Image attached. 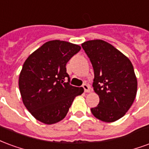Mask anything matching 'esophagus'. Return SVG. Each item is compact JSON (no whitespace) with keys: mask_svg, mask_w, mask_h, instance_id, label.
<instances>
[{"mask_svg":"<svg viewBox=\"0 0 149 149\" xmlns=\"http://www.w3.org/2000/svg\"><path fill=\"white\" fill-rule=\"evenodd\" d=\"M82 87L84 88V90L85 93H88L89 91H90V86L87 84H84L82 85Z\"/></svg>","mask_w":149,"mask_h":149,"instance_id":"1","label":"esophagus"}]
</instances>
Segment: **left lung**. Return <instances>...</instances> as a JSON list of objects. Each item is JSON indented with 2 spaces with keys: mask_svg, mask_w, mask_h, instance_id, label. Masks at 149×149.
I'll list each match as a JSON object with an SVG mask.
<instances>
[{
  "mask_svg": "<svg viewBox=\"0 0 149 149\" xmlns=\"http://www.w3.org/2000/svg\"><path fill=\"white\" fill-rule=\"evenodd\" d=\"M81 46L93 65V87L100 97L91 112L102 121H116L128 112L136 95L133 66L128 57L102 40H88Z\"/></svg>",
  "mask_w": 149,
  "mask_h": 149,
  "instance_id": "left-lung-1",
  "label": "left lung"
}]
</instances>
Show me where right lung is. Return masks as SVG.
I'll list each match as a JSON object with an SVG mask.
<instances>
[{
	"instance_id": "obj_1",
	"label": "right lung",
	"mask_w": 149,
	"mask_h": 149,
	"mask_svg": "<svg viewBox=\"0 0 149 149\" xmlns=\"http://www.w3.org/2000/svg\"><path fill=\"white\" fill-rule=\"evenodd\" d=\"M81 49L69 42L51 40L24 61L19 88L24 106L37 120L47 125L61 121L75 97L84 92L81 87L70 84L66 72V64Z\"/></svg>"
}]
</instances>
